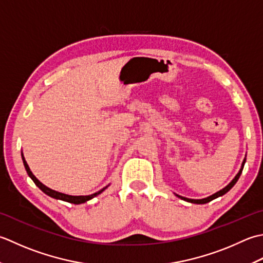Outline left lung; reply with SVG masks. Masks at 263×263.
Returning <instances> with one entry per match:
<instances>
[{
    "instance_id": "1",
    "label": "left lung",
    "mask_w": 263,
    "mask_h": 263,
    "mask_svg": "<svg viewBox=\"0 0 263 263\" xmlns=\"http://www.w3.org/2000/svg\"><path fill=\"white\" fill-rule=\"evenodd\" d=\"M245 161H246V159H244V161H243V163H242V167H240V169H239V171H238V174L235 176V178L230 181V183L224 187V189H222V190H220L219 192H217V193H214V194H212V195H210V196H208V197H205V199H201V200H194V199H187V197H184V196H180V195H177L176 194V196H178V197H180L181 200H184V201H187V202H191V203H195V204H204V203H208V202H210V201H212V200H214V199H217V197H219V196H222L223 194H226V193L232 189V187L237 183V180H238V178H239V176H240V174H242V171H243V168H244V164H245Z\"/></svg>"
}]
</instances>
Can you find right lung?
Returning <instances> with one entry per match:
<instances>
[{"label": "right lung", "mask_w": 263, "mask_h": 263, "mask_svg": "<svg viewBox=\"0 0 263 263\" xmlns=\"http://www.w3.org/2000/svg\"><path fill=\"white\" fill-rule=\"evenodd\" d=\"M21 157H23V161H24V165H25V169H26V171H27V174H28V176L30 177L31 179H33V181H34V183L36 184V186L39 187V189H40L42 192H44L46 195H49V196L53 197V199L62 200V201H66V202H69V203H73V204H80V203H85V202H87V201H89V200H92L93 197H95L96 195L101 194V193L103 192L105 189H108V186H109V185H108V186L103 187V189H102L101 191L94 193V194L85 195V196H84V195H80V196H73V195L63 194V193L57 192V191H53V190L49 189V187H47V186L43 185V184L41 183V181H40L39 179H37L36 177L33 175V173H31V171H30V169H29V167H28V164H27L26 160H25V158H24V154H21Z\"/></svg>", "instance_id": "add662e5"}]
</instances>
